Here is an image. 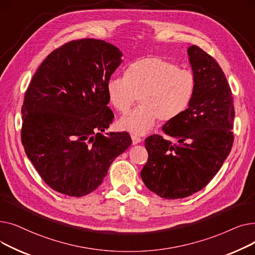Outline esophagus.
I'll list each match as a JSON object with an SVG mask.
<instances>
[{"mask_svg": "<svg viewBox=\"0 0 255 255\" xmlns=\"http://www.w3.org/2000/svg\"><path fill=\"white\" fill-rule=\"evenodd\" d=\"M131 139H132V144H136L142 140L140 137H138L136 135H131Z\"/></svg>", "mask_w": 255, "mask_h": 255, "instance_id": "34e87169", "label": "esophagus"}]
</instances>
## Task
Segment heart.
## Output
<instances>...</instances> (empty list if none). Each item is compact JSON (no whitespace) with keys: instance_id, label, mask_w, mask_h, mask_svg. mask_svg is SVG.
I'll use <instances>...</instances> for the list:
<instances>
[{"instance_id":"b5f03b06","label":"heart","mask_w":255,"mask_h":255,"mask_svg":"<svg viewBox=\"0 0 255 255\" xmlns=\"http://www.w3.org/2000/svg\"><path fill=\"white\" fill-rule=\"evenodd\" d=\"M112 77L106 85L110 103L126 114L139 96L140 105L120 120V127L142 135L159 119L170 122L182 116L192 102L196 80L194 75L164 57L150 56L136 60L125 73Z\"/></svg>"}]
</instances>
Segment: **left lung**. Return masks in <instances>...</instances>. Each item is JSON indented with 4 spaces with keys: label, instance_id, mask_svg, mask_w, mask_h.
Returning a JSON list of instances; mask_svg holds the SVG:
<instances>
[{
    "label": "left lung",
    "instance_id": "left-lung-1",
    "mask_svg": "<svg viewBox=\"0 0 255 255\" xmlns=\"http://www.w3.org/2000/svg\"><path fill=\"white\" fill-rule=\"evenodd\" d=\"M196 80L191 104L162 130L178 143L154 134L144 140L149 158L140 171L144 185L166 199L202 190L215 177L234 142V98L219 64L196 45L188 48Z\"/></svg>",
    "mask_w": 255,
    "mask_h": 255
}]
</instances>
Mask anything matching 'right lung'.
<instances>
[{
  "label": "right lung",
  "mask_w": 255,
  "mask_h": 255,
  "mask_svg": "<svg viewBox=\"0 0 255 255\" xmlns=\"http://www.w3.org/2000/svg\"><path fill=\"white\" fill-rule=\"evenodd\" d=\"M122 56L103 40H73L50 52L31 80L21 107V142L55 191L74 197L93 192L131 144L127 132L102 134L114 120L106 85Z\"/></svg>",
  "instance_id": "right-lung-1"
}]
</instances>
